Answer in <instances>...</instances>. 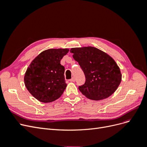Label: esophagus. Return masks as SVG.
Listing matches in <instances>:
<instances>
[{
    "label": "esophagus",
    "instance_id": "obj_1",
    "mask_svg": "<svg viewBox=\"0 0 147 147\" xmlns=\"http://www.w3.org/2000/svg\"><path fill=\"white\" fill-rule=\"evenodd\" d=\"M69 81L71 82H75V78L73 77V78H71Z\"/></svg>",
    "mask_w": 147,
    "mask_h": 147
}]
</instances>
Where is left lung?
I'll return each mask as SVG.
<instances>
[{"instance_id":"8db88e82","label":"left lung","mask_w":147,"mask_h":147,"mask_svg":"<svg viewBox=\"0 0 147 147\" xmlns=\"http://www.w3.org/2000/svg\"><path fill=\"white\" fill-rule=\"evenodd\" d=\"M70 51L85 75V83L78 87L84 96L99 100L107 98L117 90L122 75L112 57L92 47L74 48Z\"/></svg>"}]
</instances>
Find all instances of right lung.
Returning <instances> with one entry per match:
<instances>
[{
	"instance_id": "1",
	"label": "right lung",
	"mask_w": 147,
	"mask_h": 147,
	"mask_svg": "<svg viewBox=\"0 0 147 147\" xmlns=\"http://www.w3.org/2000/svg\"><path fill=\"white\" fill-rule=\"evenodd\" d=\"M69 49H49L31 62L24 75V84L35 99L44 103L56 100L67 86L61 60Z\"/></svg>"
}]
</instances>
